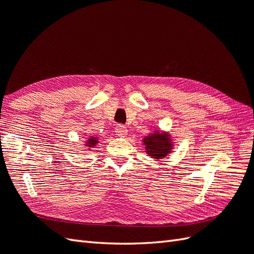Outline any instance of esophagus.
I'll return each instance as SVG.
<instances>
[{
	"label": "esophagus",
	"mask_w": 254,
	"mask_h": 254,
	"mask_svg": "<svg viewBox=\"0 0 254 254\" xmlns=\"http://www.w3.org/2000/svg\"><path fill=\"white\" fill-rule=\"evenodd\" d=\"M116 133L118 134L119 136H127V128L123 126V124H118V126L116 127Z\"/></svg>",
	"instance_id": "obj_1"
}]
</instances>
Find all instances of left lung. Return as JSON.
I'll return each mask as SVG.
<instances>
[{"label":"left lung","instance_id":"8db88e82","mask_svg":"<svg viewBox=\"0 0 254 254\" xmlns=\"http://www.w3.org/2000/svg\"><path fill=\"white\" fill-rule=\"evenodd\" d=\"M143 144L145 146V152L150 158L163 159L166 156L171 154L174 149V142L172 136L168 132L156 130L148 134L143 138Z\"/></svg>","mask_w":254,"mask_h":254}]
</instances>
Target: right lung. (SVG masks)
I'll return each instance as SVG.
<instances>
[{
  "label": "right lung",
  "instance_id": "add662e5",
  "mask_svg": "<svg viewBox=\"0 0 254 254\" xmlns=\"http://www.w3.org/2000/svg\"><path fill=\"white\" fill-rule=\"evenodd\" d=\"M98 143H99V137L97 136V135H91V136H89V137L84 142V146H85L84 148L89 150V149H91V148H94Z\"/></svg>",
  "mask_w": 254,
  "mask_h": 254
}]
</instances>
